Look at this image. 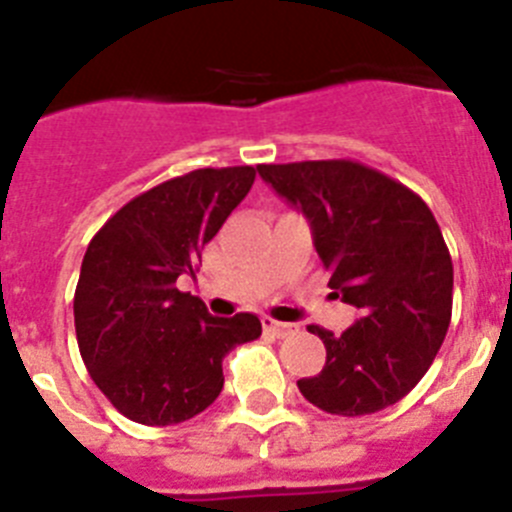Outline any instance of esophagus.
I'll use <instances>...</instances> for the list:
<instances>
[{
    "mask_svg": "<svg viewBox=\"0 0 512 512\" xmlns=\"http://www.w3.org/2000/svg\"><path fill=\"white\" fill-rule=\"evenodd\" d=\"M264 330H266V333H271V336L287 338V336H292V333H295L297 325L279 323V320H274V318H264Z\"/></svg>",
    "mask_w": 512,
    "mask_h": 512,
    "instance_id": "esophagus-1",
    "label": "esophagus"
}]
</instances>
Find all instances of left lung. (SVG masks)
<instances>
[{
	"mask_svg": "<svg viewBox=\"0 0 512 512\" xmlns=\"http://www.w3.org/2000/svg\"><path fill=\"white\" fill-rule=\"evenodd\" d=\"M271 189L310 220L328 287L361 318L323 338L325 366L297 382L315 408L369 415L413 390L451 323L454 266L436 217L413 189L356 161L261 164Z\"/></svg>",
	"mask_w": 512,
	"mask_h": 512,
	"instance_id": "left-lung-1",
	"label": "left lung"
}]
</instances>
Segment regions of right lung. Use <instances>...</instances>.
Wrapping results in <instances>:
<instances>
[{
    "instance_id": "add662e5",
    "label": "right lung",
    "mask_w": 512,
    "mask_h": 512,
    "mask_svg": "<svg viewBox=\"0 0 512 512\" xmlns=\"http://www.w3.org/2000/svg\"><path fill=\"white\" fill-rule=\"evenodd\" d=\"M253 179V166L176 176L120 207L89 243L74 295L76 341L125 418L174 425L200 415L223 390L225 354L261 336L251 312L215 318L176 287Z\"/></svg>"
}]
</instances>
